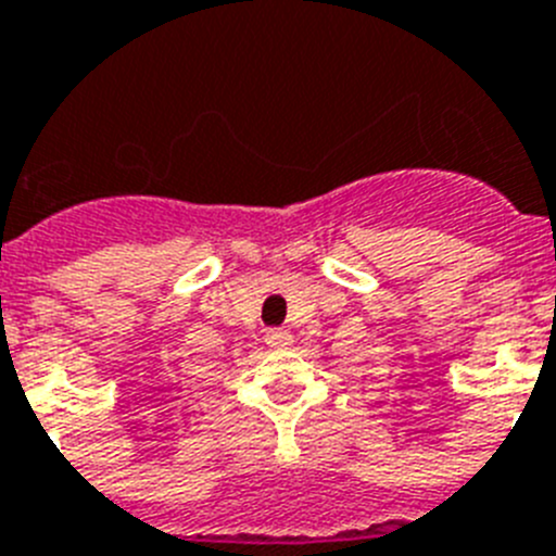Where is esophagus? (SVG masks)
Wrapping results in <instances>:
<instances>
[{"instance_id": "34e87169", "label": "esophagus", "mask_w": 556, "mask_h": 556, "mask_svg": "<svg viewBox=\"0 0 556 556\" xmlns=\"http://www.w3.org/2000/svg\"><path fill=\"white\" fill-rule=\"evenodd\" d=\"M264 342H267L269 348H287L292 345V333L283 331V328H269V331L264 333Z\"/></svg>"}]
</instances>
